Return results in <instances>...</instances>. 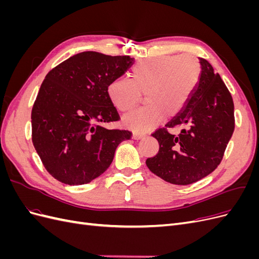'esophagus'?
I'll return each mask as SVG.
<instances>
[{
	"label": "esophagus",
	"mask_w": 259,
	"mask_h": 259,
	"mask_svg": "<svg viewBox=\"0 0 259 259\" xmlns=\"http://www.w3.org/2000/svg\"><path fill=\"white\" fill-rule=\"evenodd\" d=\"M133 139H135V140H138V139H143L144 137H145V135H142V134H138V133H134V134H133Z\"/></svg>",
	"instance_id": "1"
}]
</instances>
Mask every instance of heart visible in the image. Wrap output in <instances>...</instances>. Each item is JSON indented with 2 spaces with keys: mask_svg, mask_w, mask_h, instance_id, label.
I'll return each instance as SVG.
<instances>
[{
  "mask_svg": "<svg viewBox=\"0 0 259 259\" xmlns=\"http://www.w3.org/2000/svg\"><path fill=\"white\" fill-rule=\"evenodd\" d=\"M201 76L198 58L191 54L147 58L132 69V80L117 77L109 83L108 97L116 110H132L145 94L144 108L123 117L125 126L146 133L163 119L174 117L184 110Z\"/></svg>",
  "mask_w": 259,
  "mask_h": 259,
  "instance_id": "heart-1",
  "label": "heart"
}]
</instances>
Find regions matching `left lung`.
<instances>
[{
	"instance_id": "obj_1",
	"label": "left lung",
	"mask_w": 259,
	"mask_h": 259,
	"mask_svg": "<svg viewBox=\"0 0 259 259\" xmlns=\"http://www.w3.org/2000/svg\"><path fill=\"white\" fill-rule=\"evenodd\" d=\"M201 76L191 98L178 115L152 136L159 152L146 161L148 168L167 183L186 186L206 177L222 162L234 131L233 100L221 75L199 58ZM183 126L178 137L167 128Z\"/></svg>"
}]
</instances>
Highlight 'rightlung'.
<instances>
[{"mask_svg":"<svg viewBox=\"0 0 259 259\" xmlns=\"http://www.w3.org/2000/svg\"><path fill=\"white\" fill-rule=\"evenodd\" d=\"M134 64L130 56L83 52L46 74L31 112L32 143L46 170L58 182L77 186L100 176L130 131L96 123L119 120L107 88Z\"/></svg>","mask_w":259,"mask_h":259,"instance_id":"1","label":"right lung"}]
</instances>
